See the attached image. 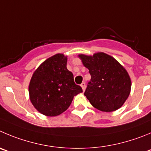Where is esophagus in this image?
<instances>
[{
    "label": "esophagus",
    "instance_id": "34e87169",
    "mask_svg": "<svg viewBox=\"0 0 151 151\" xmlns=\"http://www.w3.org/2000/svg\"><path fill=\"white\" fill-rule=\"evenodd\" d=\"M81 87H82V88H83V91H85V89H86V83L84 82H83L82 83H81Z\"/></svg>",
    "mask_w": 151,
    "mask_h": 151
}]
</instances>
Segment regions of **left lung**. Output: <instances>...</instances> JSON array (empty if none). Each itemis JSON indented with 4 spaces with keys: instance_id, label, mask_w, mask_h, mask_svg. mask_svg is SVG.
I'll list each match as a JSON object with an SVG mask.
<instances>
[{
    "instance_id": "left-lung-1",
    "label": "left lung",
    "mask_w": 151,
    "mask_h": 151,
    "mask_svg": "<svg viewBox=\"0 0 151 151\" xmlns=\"http://www.w3.org/2000/svg\"><path fill=\"white\" fill-rule=\"evenodd\" d=\"M78 56L91 74L84 93L90 104L102 112H113L122 107L131 90V80L126 69L103 52Z\"/></svg>"
}]
</instances>
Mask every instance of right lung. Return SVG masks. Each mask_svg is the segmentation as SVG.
I'll return each instance as SVG.
<instances>
[{"instance_id": "1", "label": "right lung", "mask_w": 151, "mask_h": 151, "mask_svg": "<svg viewBox=\"0 0 151 151\" xmlns=\"http://www.w3.org/2000/svg\"><path fill=\"white\" fill-rule=\"evenodd\" d=\"M67 56L57 53L44 61L31 77L29 100L40 113L57 116L71 105L73 98L83 92L67 69Z\"/></svg>"}]
</instances>
